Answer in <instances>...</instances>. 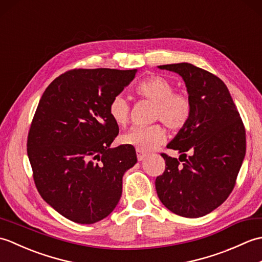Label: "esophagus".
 Instances as JSON below:
<instances>
[{"label": "esophagus", "instance_id": "1", "mask_svg": "<svg viewBox=\"0 0 262 262\" xmlns=\"http://www.w3.org/2000/svg\"><path fill=\"white\" fill-rule=\"evenodd\" d=\"M136 155H137V160L138 161H143L144 159L146 158V153L140 151V149H136Z\"/></svg>", "mask_w": 262, "mask_h": 262}]
</instances>
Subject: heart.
Returning a JSON list of instances; mask_svg holds the SVG:
<instances>
[{
    "instance_id": "obj_1",
    "label": "heart",
    "mask_w": 262,
    "mask_h": 262,
    "mask_svg": "<svg viewBox=\"0 0 262 262\" xmlns=\"http://www.w3.org/2000/svg\"><path fill=\"white\" fill-rule=\"evenodd\" d=\"M173 90V84L166 77L159 74L146 77L135 88L138 96L154 102L152 115L154 120L163 121L172 130H180L188 125L191 118L192 102L187 93ZM130 110V103L121 94L115 96L108 105L110 117L121 127L129 120ZM165 137L163 126L152 124L133 127L121 136V142L142 152H148L161 145L165 141Z\"/></svg>"
}]
</instances>
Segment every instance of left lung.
I'll list each match as a JSON object with an SVG mask.
<instances>
[{
	"label": "left lung",
	"mask_w": 262,
	"mask_h": 262,
	"mask_svg": "<svg viewBox=\"0 0 262 262\" xmlns=\"http://www.w3.org/2000/svg\"><path fill=\"white\" fill-rule=\"evenodd\" d=\"M159 68L182 76L192 115L166 146L181 153L179 160L161 153L165 169L155 188L172 213L197 219L221 206L234 189L246 155V128L220 77L189 63Z\"/></svg>",
	"instance_id": "1"
}]
</instances>
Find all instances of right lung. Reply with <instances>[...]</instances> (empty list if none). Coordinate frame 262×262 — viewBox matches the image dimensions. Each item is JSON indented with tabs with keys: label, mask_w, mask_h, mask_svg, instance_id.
<instances>
[{
	"label": "right lung",
	"mask_w": 262,
	"mask_h": 262,
	"mask_svg": "<svg viewBox=\"0 0 262 262\" xmlns=\"http://www.w3.org/2000/svg\"><path fill=\"white\" fill-rule=\"evenodd\" d=\"M137 70L74 69L43 92L28 133L27 153L42 199L70 221L93 224L118 204L122 176L137 162L135 148H110L118 125L110 100Z\"/></svg>",
	"instance_id": "obj_1"
}]
</instances>
